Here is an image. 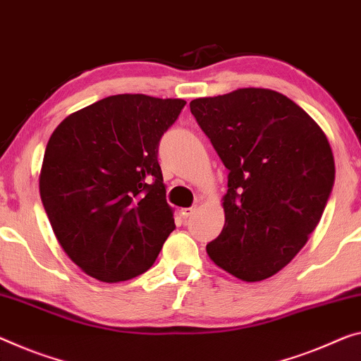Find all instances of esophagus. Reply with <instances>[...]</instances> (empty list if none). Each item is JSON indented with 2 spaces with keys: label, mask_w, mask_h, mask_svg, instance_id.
<instances>
[{
  "label": "esophagus",
  "mask_w": 361,
  "mask_h": 361,
  "mask_svg": "<svg viewBox=\"0 0 361 361\" xmlns=\"http://www.w3.org/2000/svg\"><path fill=\"white\" fill-rule=\"evenodd\" d=\"M197 212V207H190V208H182L180 209V214H182V218L184 219H187V218H190V216Z\"/></svg>",
  "instance_id": "esophagus-1"
}]
</instances>
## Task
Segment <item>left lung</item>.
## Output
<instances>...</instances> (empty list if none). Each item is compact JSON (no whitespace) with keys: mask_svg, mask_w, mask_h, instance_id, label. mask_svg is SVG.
Here are the masks:
<instances>
[{"mask_svg":"<svg viewBox=\"0 0 361 361\" xmlns=\"http://www.w3.org/2000/svg\"><path fill=\"white\" fill-rule=\"evenodd\" d=\"M190 111L229 169L226 223L208 257L242 281L271 277L323 216L336 176L328 138L298 104L268 88L192 99Z\"/></svg>","mask_w":361,"mask_h":361,"instance_id":"obj_1","label":"left lung"}]
</instances>
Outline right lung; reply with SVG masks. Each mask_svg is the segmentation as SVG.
I'll list each match as a JSON object with an SVG mask.
<instances>
[{
    "instance_id": "add662e5",
    "label": "right lung",
    "mask_w": 361,
    "mask_h": 361,
    "mask_svg": "<svg viewBox=\"0 0 361 361\" xmlns=\"http://www.w3.org/2000/svg\"><path fill=\"white\" fill-rule=\"evenodd\" d=\"M180 98L113 95L75 111L49 137L40 197L68 257L88 276L145 273L174 231L158 145Z\"/></svg>"
}]
</instances>
